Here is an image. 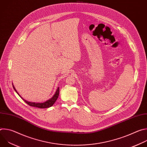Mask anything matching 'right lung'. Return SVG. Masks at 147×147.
Segmentation results:
<instances>
[{"label": "right lung", "instance_id": "obj_1", "mask_svg": "<svg viewBox=\"0 0 147 147\" xmlns=\"http://www.w3.org/2000/svg\"><path fill=\"white\" fill-rule=\"evenodd\" d=\"M13 87L14 90H15V91L17 93V94L22 98L24 101L25 102H26L28 105H29L31 107H36V108H48L49 107H51L55 103L56 100H57L58 96H59V87H58L56 91L55 94H54V95L50 98L49 99L47 100L46 102H43V103H36V102H28L25 99H24L22 96H21L18 93V92L17 91V90H16L15 87H14L13 84Z\"/></svg>", "mask_w": 147, "mask_h": 147}]
</instances>
